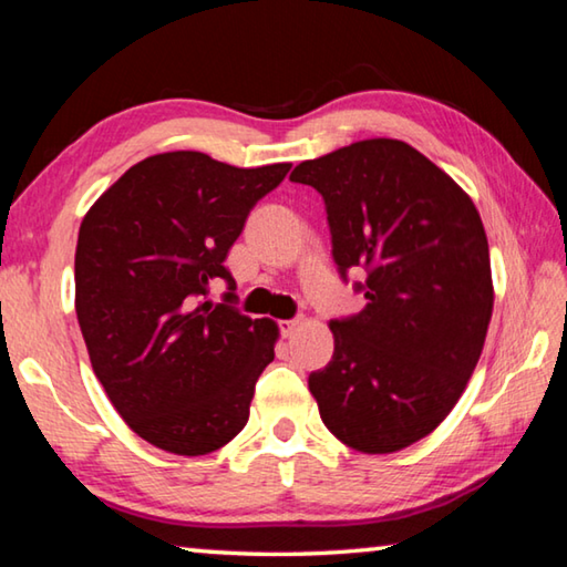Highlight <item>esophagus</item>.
Returning <instances> with one entry per match:
<instances>
[{
	"mask_svg": "<svg viewBox=\"0 0 567 567\" xmlns=\"http://www.w3.org/2000/svg\"><path fill=\"white\" fill-rule=\"evenodd\" d=\"M277 324H280V330H282L285 338H292V334L302 328V320L300 318H292V320H280Z\"/></svg>",
	"mask_w": 567,
	"mask_h": 567,
	"instance_id": "34e87169",
	"label": "esophagus"
}]
</instances>
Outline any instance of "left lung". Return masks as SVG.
<instances>
[{
  "instance_id": "8db88e82",
  "label": "left lung",
  "mask_w": 567,
  "mask_h": 567,
  "mask_svg": "<svg viewBox=\"0 0 567 567\" xmlns=\"http://www.w3.org/2000/svg\"><path fill=\"white\" fill-rule=\"evenodd\" d=\"M322 195L332 260L362 267L364 310L330 320L332 360L310 375L330 433L360 453L417 443L463 395L493 315L483 219L453 177L400 140H362L300 162Z\"/></svg>"
}]
</instances>
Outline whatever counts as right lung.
I'll return each mask as SVG.
<instances>
[{
  "label": "right lung",
  "instance_id": "right-lung-1",
  "mask_svg": "<svg viewBox=\"0 0 567 567\" xmlns=\"http://www.w3.org/2000/svg\"><path fill=\"white\" fill-rule=\"evenodd\" d=\"M290 162L243 169L203 152L137 162L90 207L74 307L90 362L122 420L155 447L207 455L247 425L277 324L229 302V247ZM225 279L226 302L206 300Z\"/></svg>",
  "mask_w": 567,
  "mask_h": 567
}]
</instances>
